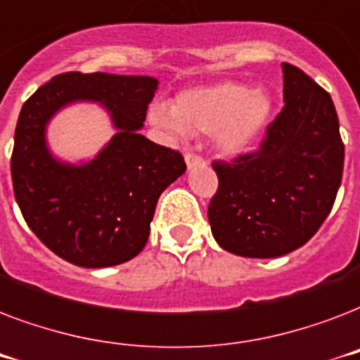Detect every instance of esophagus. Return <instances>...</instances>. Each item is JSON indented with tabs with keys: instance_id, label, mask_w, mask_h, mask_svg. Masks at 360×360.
Instances as JSON below:
<instances>
[{
	"instance_id": "34e87169",
	"label": "esophagus",
	"mask_w": 360,
	"mask_h": 360,
	"mask_svg": "<svg viewBox=\"0 0 360 360\" xmlns=\"http://www.w3.org/2000/svg\"><path fill=\"white\" fill-rule=\"evenodd\" d=\"M185 162L186 166H188V169L194 168V166H202V164H205V158L200 157V155H196V153H186L185 155Z\"/></svg>"
}]
</instances>
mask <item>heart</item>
<instances>
[{"instance_id":"1","label":"heart","mask_w":360,"mask_h":360,"mask_svg":"<svg viewBox=\"0 0 360 360\" xmlns=\"http://www.w3.org/2000/svg\"><path fill=\"white\" fill-rule=\"evenodd\" d=\"M271 115V98L262 89H250L237 82H220L214 86L186 89L174 106L153 104L149 117L157 127L185 134H213L217 146L236 155L250 146Z\"/></svg>"}]
</instances>
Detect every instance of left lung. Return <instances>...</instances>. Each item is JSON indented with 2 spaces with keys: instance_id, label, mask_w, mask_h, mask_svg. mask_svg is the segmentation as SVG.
<instances>
[{
  "instance_id": "8db88e82",
  "label": "left lung",
  "mask_w": 360,
  "mask_h": 360,
  "mask_svg": "<svg viewBox=\"0 0 360 360\" xmlns=\"http://www.w3.org/2000/svg\"><path fill=\"white\" fill-rule=\"evenodd\" d=\"M284 106L259 147L213 160V237L245 257H278L312 239L335 205L344 141L333 98L299 67L282 63Z\"/></svg>"
}]
</instances>
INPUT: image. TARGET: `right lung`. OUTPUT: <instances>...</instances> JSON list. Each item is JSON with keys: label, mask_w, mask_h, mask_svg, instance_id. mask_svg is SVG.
<instances>
[{"label": "right lung", "mask_w": 360, "mask_h": 360, "mask_svg": "<svg viewBox=\"0 0 360 360\" xmlns=\"http://www.w3.org/2000/svg\"><path fill=\"white\" fill-rule=\"evenodd\" d=\"M158 82L151 76L63 72L39 87L20 110L11 157L14 198L44 245L80 267H110L138 256L149 239L158 196L179 175V151L141 136ZM101 100L120 132L82 167L58 163L44 129L61 105Z\"/></svg>", "instance_id": "right-lung-1"}]
</instances>
